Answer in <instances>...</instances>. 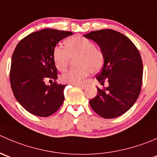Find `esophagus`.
Returning <instances> with one entry per match:
<instances>
[{
	"instance_id": "1",
	"label": "esophagus",
	"mask_w": 157,
	"mask_h": 157,
	"mask_svg": "<svg viewBox=\"0 0 157 157\" xmlns=\"http://www.w3.org/2000/svg\"><path fill=\"white\" fill-rule=\"evenodd\" d=\"M74 85L76 86H78V87L80 88H82V89H84L85 88V85H83V84H74Z\"/></svg>"
}]
</instances>
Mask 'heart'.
<instances>
[{
	"instance_id": "1",
	"label": "heart",
	"mask_w": 157,
	"mask_h": 157,
	"mask_svg": "<svg viewBox=\"0 0 157 157\" xmlns=\"http://www.w3.org/2000/svg\"><path fill=\"white\" fill-rule=\"evenodd\" d=\"M66 48L57 45L53 50V60L59 71L67 68L71 58L78 57L76 64L79 68L71 70L60 76L63 83L80 84L90 73L98 72L104 64L105 56L101 49L95 47L92 40L82 36H73L65 41Z\"/></svg>"
}]
</instances>
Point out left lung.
I'll list each match as a JSON object with an SVG mask.
<instances>
[{"label":"left lung","mask_w":157,"mask_h":157,"mask_svg":"<svg viewBox=\"0 0 157 157\" xmlns=\"http://www.w3.org/2000/svg\"><path fill=\"white\" fill-rule=\"evenodd\" d=\"M83 36L94 40L105 56L103 70L96 75L102 85L90 100L91 108L106 119L125 113L137 100L142 86L143 62L134 44L123 33L110 29L95 30Z\"/></svg>","instance_id":"8db88e82"}]
</instances>
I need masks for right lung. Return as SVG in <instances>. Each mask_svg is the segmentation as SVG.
<instances>
[{"label":"right lung","mask_w":157,"mask_h":157,"mask_svg":"<svg viewBox=\"0 0 157 157\" xmlns=\"http://www.w3.org/2000/svg\"><path fill=\"white\" fill-rule=\"evenodd\" d=\"M71 31L47 28L23 38L13 53L10 71L12 91L18 103L30 113L49 117L61 106L66 85L57 83L53 50ZM55 80L47 86L45 80Z\"/></svg>","instance_id":"right-lung-1"}]
</instances>
